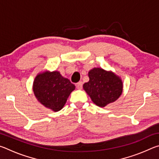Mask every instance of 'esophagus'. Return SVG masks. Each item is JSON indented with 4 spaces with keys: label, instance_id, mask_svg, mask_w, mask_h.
<instances>
[{
    "label": "esophagus",
    "instance_id": "34e87169",
    "mask_svg": "<svg viewBox=\"0 0 159 159\" xmlns=\"http://www.w3.org/2000/svg\"><path fill=\"white\" fill-rule=\"evenodd\" d=\"M76 87L79 90H81L82 88H83V83L81 81L77 83H76Z\"/></svg>",
    "mask_w": 159,
    "mask_h": 159
}]
</instances>
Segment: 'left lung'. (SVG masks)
<instances>
[{
  "label": "left lung",
  "instance_id": "8db88e82",
  "mask_svg": "<svg viewBox=\"0 0 159 159\" xmlns=\"http://www.w3.org/2000/svg\"><path fill=\"white\" fill-rule=\"evenodd\" d=\"M89 81L83 84V89L90 96L94 104L99 107L119 98L123 93V81L111 71L102 68H93L88 72Z\"/></svg>",
  "mask_w": 159,
  "mask_h": 159
}]
</instances>
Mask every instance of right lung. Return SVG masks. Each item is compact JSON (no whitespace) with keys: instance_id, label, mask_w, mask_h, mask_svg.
Here are the masks:
<instances>
[{"instance_id":"add662e5","label":"right lung","mask_w":159,"mask_h":159,"mask_svg":"<svg viewBox=\"0 0 159 159\" xmlns=\"http://www.w3.org/2000/svg\"><path fill=\"white\" fill-rule=\"evenodd\" d=\"M75 88L76 86L58 71L40 72L33 83V91L38 101L55 112L63 108Z\"/></svg>"}]
</instances>
